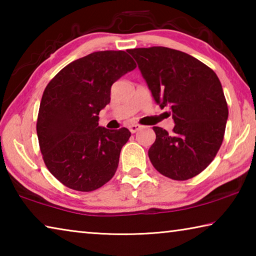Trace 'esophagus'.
Instances as JSON below:
<instances>
[{
	"label": "esophagus",
	"instance_id": "esophagus-1",
	"mask_svg": "<svg viewBox=\"0 0 256 256\" xmlns=\"http://www.w3.org/2000/svg\"><path fill=\"white\" fill-rule=\"evenodd\" d=\"M141 125H138V124H131L128 126V130L130 131H131V133H136V132H138V130H141Z\"/></svg>",
	"mask_w": 256,
	"mask_h": 256
}]
</instances>
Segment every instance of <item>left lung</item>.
<instances>
[{"label":"left lung","mask_w":256,"mask_h":256,"mask_svg":"<svg viewBox=\"0 0 256 256\" xmlns=\"http://www.w3.org/2000/svg\"><path fill=\"white\" fill-rule=\"evenodd\" d=\"M136 60L154 102L172 108V133L154 126L148 151L160 174L186 180L200 174L222 144L228 107L216 73L184 52L154 46L128 50Z\"/></svg>","instance_id":"8db88e82"}]
</instances>
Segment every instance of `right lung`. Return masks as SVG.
I'll list each match as a JSON object with an SVG mask.
<instances>
[{"instance_id": "right-lung-1", "label": "right lung", "mask_w": 256, "mask_h": 256, "mask_svg": "<svg viewBox=\"0 0 256 256\" xmlns=\"http://www.w3.org/2000/svg\"><path fill=\"white\" fill-rule=\"evenodd\" d=\"M136 64L124 50H102L73 60L44 90L37 136L46 167L60 183L80 192L106 184L118 170L128 128L99 126L115 81Z\"/></svg>"}]
</instances>
